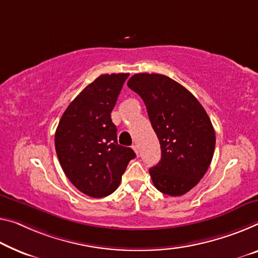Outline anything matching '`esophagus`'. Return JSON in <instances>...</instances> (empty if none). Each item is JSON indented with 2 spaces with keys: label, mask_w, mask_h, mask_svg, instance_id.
Instances as JSON below:
<instances>
[{
  "label": "esophagus",
  "mask_w": 258,
  "mask_h": 258,
  "mask_svg": "<svg viewBox=\"0 0 258 258\" xmlns=\"http://www.w3.org/2000/svg\"><path fill=\"white\" fill-rule=\"evenodd\" d=\"M133 150H134L135 153H136V154H137V157H138V154H140V153H138V149H137V146H136V145H133Z\"/></svg>",
  "instance_id": "obj_1"
}]
</instances>
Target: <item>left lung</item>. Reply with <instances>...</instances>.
Listing matches in <instances>:
<instances>
[{
    "label": "left lung",
    "mask_w": 258,
    "mask_h": 258,
    "mask_svg": "<svg viewBox=\"0 0 258 258\" xmlns=\"http://www.w3.org/2000/svg\"><path fill=\"white\" fill-rule=\"evenodd\" d=\"M126 85L148 109L161 148V159L150 168L159 191L181 196L207 173L216 146V134L200 101L179 83L165 75L136 74Z\"/></svg>",
    "instance_id": "left-lung-1"
}]
</instances>
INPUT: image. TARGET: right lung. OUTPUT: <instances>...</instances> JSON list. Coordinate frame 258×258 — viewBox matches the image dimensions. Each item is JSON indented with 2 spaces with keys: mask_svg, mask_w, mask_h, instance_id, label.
<instances>
[{
  "mask_svg": "<svg viewBox=\"0 0 258 258\" xmlns=\"http://www.w3.org/2000/svg\"><path fill=\"white\" fill-rule=\"evenodd\" d=\"M129 74L101 75L70 102L55 133V150L67 177L79 191L101 198L115 191L133 149L117 143L110 113Z\"/></svg>",
  "mask_w": 258,
  "mask_h": 258,
  "instance_id": "add662e5",
  "label": "right lung"
}]
</instances>
